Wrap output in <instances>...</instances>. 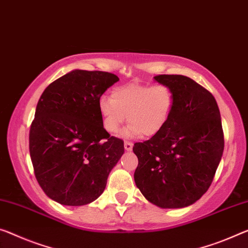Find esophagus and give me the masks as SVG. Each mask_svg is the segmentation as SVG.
I'll use <instances>...</instances> for the list:
<instances>
[{
  "label": "esophagus",
  "instance_id": "esophagus-1",
  "mask_svg": "<svg viewBox=\"0 0 248 248\" xmlns=\"http://www.w3.org/2000/svg\"><path fill=\"white\" fill-rule=\"evenodd\" d=\"M124 148H125V151H127V152L132 151L133 144L131 142H124Z\"/></svg>",
  "mask_w": 248,
  "mask_h": 248
}]
</instances>
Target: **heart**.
I'll return each mask as SVG.
<instances>
[{"label": "heart", "instance_id": "1", "mask_svg": "<svg viewBox=\"0 0 248 248\" xmlns=\"http://www.w3.org/2000/svg\"><path fill=\"white\" fill-rule=\"evenodd\" d=\"M174 102V92L169 85L128 83L115 87L111 98L102 97L98 111L103 127L109 134H116L127 119L129 124L123 131L125 137H152L169 123Z\"/></svg>", "mask_w": 248, "mask_h": 248}]
</instances>
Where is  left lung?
Segmentation results:
<instances>
[{"mask_svg": "<svg viewBox=\"0 0 248 248\" xmlns=\"http://www.w3.org/2000/svg\"><path fill=\"white\" fill-rule=\"evenodd\" d=\"M154 79L173 90L174 108L159 134L134 144V181L150 203L183 208L199 201L214 178L224 151L220 113L214 96L187 76Z\"/></svg>", "mask_w": 248, "mask_h": 248, "instance_id": "8db88e82", "label": "left lung"}]
</instances>
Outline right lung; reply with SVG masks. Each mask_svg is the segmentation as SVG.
<instances>
[{
    "label": "right lung",
    "instance_id": "right-lung-1",
    "mask_svg": "<svg viewBox=\"0 0 248 248\" xmlns=\"http://www.w3.org/2000/svg\"><path fill=\"white\" fill-rule=\"evenodd\" d=\"M119 79L108 72L73 70L41 95L30 129V155L51 200L82 206L104 192L124 142L103 127L98 101Z\"/></svg>",
    "mask_w": 248,
    "mask_h": 248
}]
</instances>
